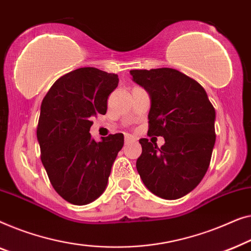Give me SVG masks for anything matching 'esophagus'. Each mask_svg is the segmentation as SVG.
Instances as JSON below:
<instances>
[{"mask_svg":"<svg viewBox=\"0 0 251 251\" xmlns=\"http://www.w3.org/2000/svg\"><path fill=\"white\" fill-rule=\"evenodd\" d=\"M134 141H136V139L133 135H130V134H125V142H134Z\"/></svg>","mask_w":251,"mask_h":251,"instance_id":"obj_1","label":"esophagus"}]
</instances>
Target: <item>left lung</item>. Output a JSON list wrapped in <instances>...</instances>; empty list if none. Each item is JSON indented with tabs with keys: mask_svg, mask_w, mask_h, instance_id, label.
<instances>
[{
	"mask_svg": "<svg viewBox=\"0 0 251 251\" xmlns=\"http://www.w3.org/2000/svg\"><path fill=\"white\" fill-rule=\"evenodd\" d=\"M129 73L150 95L148 133L165 139L161 148L140 139L142 153L136 169L153 195L178 199L199 184L209 167L216 139L215 109L203 87L178 70Z\"/></svg>",
	"mask_w": 251,
	"mask_h": 251,
	"instance_id": "8db88e82",
	"label": "left lung"
}]
</instances>
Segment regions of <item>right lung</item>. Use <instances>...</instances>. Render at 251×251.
<instances>
[{"mask_svg": "<svg viewBox=\"0 0 251 251\" xmlns=\"http://www.w3.org/2000/svg\"><path fill=\"white\" fill-rule=\"evenodd\" d=\"M118 76L93 67L73 70L51 86L41 104L37 140L41 160L56 193L83 206L107 188L112 164L124 146L122 133L97 142L92 118L107 112L109 94Z\"/></svg>", "mask_w": 251, "mask_h": 251, "instance_id": "obj_1", "label": "right lung"}]
</instances>
